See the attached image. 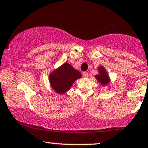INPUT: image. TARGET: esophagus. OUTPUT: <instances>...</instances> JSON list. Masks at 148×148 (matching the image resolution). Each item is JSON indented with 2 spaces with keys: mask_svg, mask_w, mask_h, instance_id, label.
I'll use <instances>...</instances> for the list:
<instances>
[{
  "mask_svg": "<svg viewBox=\"0 0 148 148\" xmlns=\"http://www.w3.org/2000/svg\"><path fill=\"white\" fill-rule=\"evenodd\" d=\"M83 75L84 76V77H88V72H84L83 73Z\"/></svg>",
  "mask_w": 148,
  "mask_h": 148,
  "instance_id": "obj_1",
  "label": "esophagus"
}]
</instances>
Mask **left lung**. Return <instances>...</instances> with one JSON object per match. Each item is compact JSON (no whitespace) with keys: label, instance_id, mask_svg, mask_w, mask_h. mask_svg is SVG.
Wrapping results in <instances>:
<instances>
[{"label":"left lung","instance_id":"left-lung-1","mask_svg":"<svg viewBox=\"0 0 148 148\" xmlns=\"http://www.w3.org/2000/svg\"><path fill=\"white\" fill-rule=\"evenodd\" d=\"M98 72H99V74L96 75L95 78L97 79L99 83L102 86L108 85L110 83L111 79L105 69L103 66H100L98 68Z\"/></svg>","mask_w":148,"mask_h":148}]
</instances>
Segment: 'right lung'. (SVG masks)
<instances>
[{"label": "right lung", "mask_w": 148, "mask_h": 148, "mask_svg": "<svg viewBox=\"0 0 148 148\" xmlns=\"http://www.w3.org/2000/svg\"><path fill=\"white\" fill-rule=\"evenodd\" d=\"M82 76L79 71L75 69L69 63L64 62L49 73V81L56 92L63 95L69 90L73 84Z\"/></svg>", "instance_id": "obj_1"}]
</instances>
